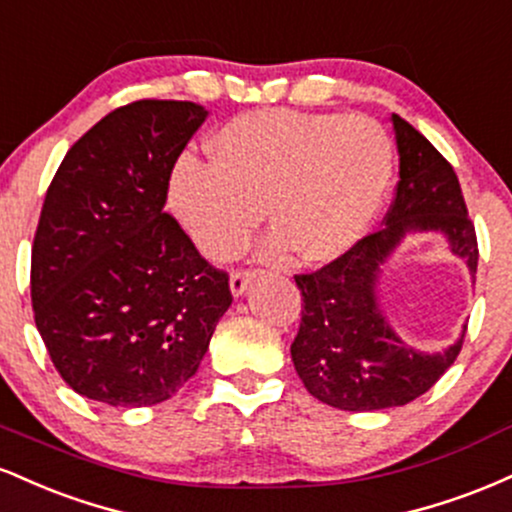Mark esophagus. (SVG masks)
Returning a JSON list of instances; mask_svg holds the SVG:
<instances>
[{
	"label": "esophagus",
	"instance_id": "esophagus-1",
	"mask_svg": "<svg viewBox=\"0 0 512 512\" xmlns=\"http://www.w3.org/2000/svg\"><path fill=\"white\" fill-rule=\"evenodd\" d=\"M257 272L255 269H236V272L231 274V291L233 296H243L245 289L250 286V281L255 279Z\"/></svg>",
	"mask_w": 512,
	"mask_h": 512
}]
</instances>
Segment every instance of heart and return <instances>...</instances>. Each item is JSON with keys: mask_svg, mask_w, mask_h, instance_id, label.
<instances>
[{"mask_svg": "<svg viewBox=\"0 0 512 512\" xmlns=\"http://www.w3.org/2000/svg\"><path fill=\"white\" fill-rule=\"evenodd\" d=\"M209 151L214 161L178 156L168 204L214 260L245 248L262 202L276 245L305 262L332 260L368 231L392 173L390 137L363 115L252 110L226 122Z\"/></svg>", "mask_w": 512, "mask_h": 512, "instance_id": "heart-1", "label": "heart"}]
</instances>
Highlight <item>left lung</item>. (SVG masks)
<instances>
[{
    "label": "left lung",
    "instance_id": "left-lung-1",
    "mask_svg": "<svg viewBox=\"0 0 512 512\" xmlns=\"http://www.w3.org/2000/svg\"><path fill=\"white\" fill-rule=\"evenodd\" d=\"M399 182L380 231L310 274H296L303 296L291 358L305 390L344 411H375L414 402L455 363L460 342L443 354H421L390 330L375 296L380 264L409 231H440L457 257L477 272L479 245L460 180L419 129L392 115ZM467 330V327H464Z\"/></svg>",
    "mask_w": 512,
    "mask_h": 512
}]
</instances>
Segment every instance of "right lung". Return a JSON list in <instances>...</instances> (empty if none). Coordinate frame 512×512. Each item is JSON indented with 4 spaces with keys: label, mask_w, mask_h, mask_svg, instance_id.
<instances>
[{
    "label": "right lung",
    "mask_w": 512,
    "mask_h": 512,
    "mask_svg": "<svg viewBox=\"0 0 512 512\" xmlns=\"http://www.w3.org/2000/svg\"><path fill=\"white\" fill-rule=\"evenodd\" d=\"M204 117L190 101L115 108L67 151L45 195L35 327L64 383L108 407L173 397L233 301L228 272L163 211L170 168Z\"/></svg>",
    "instance_id": "1"
}]
</instances>
